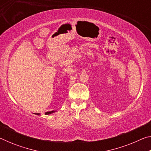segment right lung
<instances>
[{"label":"right lung","mask_w":151,"mask_h":151,"mask_svg":"<svg viewBox=\"0 0 151 151\" xmlns=\"http://www.w3.org/2000/svg\"><path fill=\"white\" fill-rule=\"evenodd\" d=\"M55 111H49V112H45V114H47V115H48V114H52L53 113V112H55ZM35 114H37V115H40V113H36Z\"/></svg>","instance_id":"add662e5"}]
</instances>
